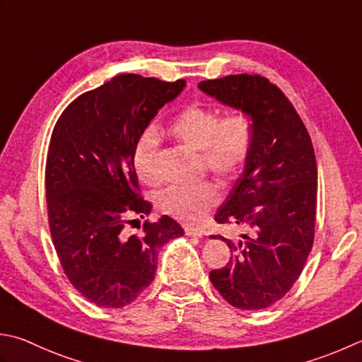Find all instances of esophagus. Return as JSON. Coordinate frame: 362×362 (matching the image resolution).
<instances>
[{"instance_id":"34e87169","label":"esophagus","mask_w":362,"mask_h":362,"mask_svg":"<svg viewBox=\"0 0 362 362\" xmlns=\"http://www.w3.org/2000/svg\"><path fill=\"white\" fill-rule=\"evenodd\" d=\"M185 233L191 237H202V230L196 229V228H185Z\"/></svg>"}]
</instances>
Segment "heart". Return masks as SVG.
Segmentation results:
<instances>
[{"label":"heart","mask_w":362,"mask_h":362,"mask_svg":"<svg viewBox=\"0 0 362 362\" xmlns=\"http://www.w3.org/2000/svg\"><path fill=\"white\" fill-rule=\"evenodd\" d=\"M169 132L189 151L199 152L202 168L224 183L235 180L243 173L254 147V124L243 110L221 116L210 105H188L177 115ZM161 138L155 127H147L138 134L133 146L132 161L141 182L157 185L160 174L157 158ZM158 209L177 221L196 224L215 207L219 189L214 182H201L193 187H169L155 197Z\"/></svg>","instance_id":"1"}]
</instances>
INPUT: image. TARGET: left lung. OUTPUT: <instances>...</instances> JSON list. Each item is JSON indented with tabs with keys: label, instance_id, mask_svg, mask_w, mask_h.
<instances>
[{
	"label": "left lung",
	"instance_id": "left-lung-1",
	"mask_svg": "<svg viewBox=\"0 0 362 362\" xmlns=\"http://www.w3.org/2000/svg\"><path fill=\"white\" fill-rule=\"evenodd\" d=\"M199 89L254 124V147L245 173L218 209V224L243 226L228 265L210 281L233 308L260 310L279 301L300 278L314 245L317 160L298 112L276 84L260 75H228Z\"/></svg>",
	"mask_w": 362,
	"mask_h": 362
}]
</instances>
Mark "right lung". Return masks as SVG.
<instances>
[{"mask_svg": "<svg viewBox=\"0 0 362 362\" xmlns=\"http://www.w3.org/2000/svg\"><path fill=\"white\" fill-rule=\"evenodd\" d=\"M185 81L122 74L78 95L56 122L45 166L48 224L64 273L98 308H124L152 284L160 247L183 235L173 218H144L132 153L138 134Z\"/></svg>", "mask_w": 362, "mask_h": 362, "instance_id": "obj_1", "label": "right lung"}]
</instances>
